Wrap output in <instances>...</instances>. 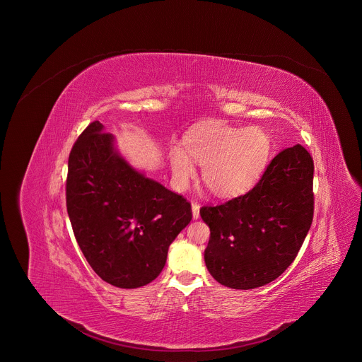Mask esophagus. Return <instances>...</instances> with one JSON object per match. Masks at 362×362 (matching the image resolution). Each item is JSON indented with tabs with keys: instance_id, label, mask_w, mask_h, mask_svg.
<instances>
[{
	"instance_id": "obj_1",
	"label": "esophagus",
	"mask_w": 362,
	"mask_h": 362,
	"mask_svg": "<svg viewBox=\"0 0 362 362\" xmlns=\"http://www.w3.org/2000/svg\"><path fill=\"white\" fill-rule=\"evenodd\" d=\"M199 211H200V206H199L196 202H193V203H192V215H193V219H197V218H199Z\"/></svg>"
}]
</instances>
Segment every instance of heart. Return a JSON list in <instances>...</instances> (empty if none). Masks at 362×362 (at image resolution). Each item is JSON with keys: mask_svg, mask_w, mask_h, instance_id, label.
Masks as SVG:
<instances>
[{"mask_svg": "<svg viewBox=\"0 0 362 362\" xmlns=\"http://www.w3.org/2000/svg\"><path fill=\"white\" fill-rule=\"evenodd\" d=\"M186 150H169L175 180L185 185L194 175V165H203L204 185L219 197H236L249 192L261 179L272 143L261 127H232L222 123L206 126L185 139Z\"/></svg>", "mask_w": 362, "mask_h": 362, "instance_id": "obj_1", "label": "heart"}]
</instances>
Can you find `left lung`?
Listing matches in <instances>:
<instances>
[{
	"instance_id": "left-lung-1",
	"label": "left lung",
	"mask_w": 362,
	"mask_h": 362,
	"mask_svg": "<svg viewBox=\"0 0 362 362\" xmlns=\"http://www.w3.org/2000/svg\"><path fill=\"white\" fill-rule=\"evenodd\" d=\"M314 162L300 144L272 159L246 194L203 206L211 228L204 249L209 274L232 289L264 286L293 262L314 216Z\"/></svg>"
}]
</instances>
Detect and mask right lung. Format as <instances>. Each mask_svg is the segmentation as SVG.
<instances>
[{"instance_id":"add662e5","label":"right lung","mask_w":362,"mask_h":362,"mask_svg":"<svg viewBox=\"0 0 362 362\" xmlns=\"http://www.w3.org/2000/svg\"><path fill=\"white\" fill-rule=\"evenodd\" d=\"M66 199L87 262L123 289L156 279L170 243L192 221L190 203L133 168L100 122L90 123L71 148Z\"/></svg>"}]
</instances>
